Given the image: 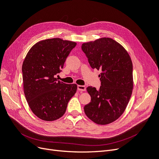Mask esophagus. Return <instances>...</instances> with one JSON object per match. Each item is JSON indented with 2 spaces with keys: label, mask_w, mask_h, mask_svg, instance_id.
Returning <instances> with one entry per match:
<instances>
[{
  "label": "esophagus",
  "mask_w": 159,
  "mask_h": 159,
  "mask_svg": "<svg viewBox=\"0 0 159 159\" xmlns=\"http://www.w3.org/2000/svg\"><path fill=\"white\" fill-rule=\"evenodd\" d=\"M77 89L79 91H80V92L86 91V87H85V86H83V85H78Z\"/></svg>",
  "instance_id": "34e87169"
}]
</instances>
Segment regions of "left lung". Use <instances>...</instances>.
Masks as SVG:
<instances>
[{
    "instance_id": "8db88e82",
    "label": "left lung",
    "mask_w": 159,
    "mask_h": 159,
    "mask_svg": "<svg viewBox=\"0 0 159 159\" xmlns=\"http://www.w3.org/2000/svg\"><path fill=\"white\" fill-rule=\"evenodd\" d=\"M81 48L91 67L102 71L100 89H86L91 101L84 107L85 114L97 124H109L124 113L131 98L134 87L131 57L121 45L109 38L83 43Z\"/></svg>"
}]
</instances>
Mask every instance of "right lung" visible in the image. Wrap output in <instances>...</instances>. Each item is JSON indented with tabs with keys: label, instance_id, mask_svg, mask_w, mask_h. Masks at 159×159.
Returning <instances> with one entry per match:
<instances>
[{
	"label": "right lung",
	"instance_id": "add662e5",
	"mask_svg": "<svg viewBox=\"0 0 159 159\" xmlns=\"http://www.w3.org/2000/svg\"><path fill=\"white\" fill-rule=\"evenodd\" d=\"M76 43L60 38L40 41L29 50L22 64L24 92L33 113L44 121H54L65 113L77 89L55 75L63 69Z\"/></svg>",
	"mask_w": 159,
	"mask_h": 159
}]
</instances>
